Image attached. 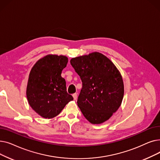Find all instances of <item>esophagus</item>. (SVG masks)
I'll return each instance as SVG.
<instances>
[{"instance_id":"34e87169","label":"esophagus","mask_w":160,"mask_h":160,"mask_svg":"<svg viewBox=\"0 0 160 160\" xmlns=\"http://www.w3.org/2000/svg\"><path fill=\"white\" fill-rule=\"evenodd\" d=\"M72 97H73L74 100H77V93H74L72 95Z\"/></svg>"}]
</instances>
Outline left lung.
<instances>
[{
  "label": "left lung",
  "mask_w": 160,
  "mask_h": 160,
  "mask_svg": "<svg viewBox=\"0 0 160 160\" xmlns=\"http://www.w3.org/2000/svg\"><path fill=\"white\" fill-rule=\"evenodd\" d=\"M70 62L82 82L77 104L83 116L92 124L108 120L123 98L119 71L106 56L97 52L72 58Z\"/></svg>",
  "instance_id": "1"
}]
</instances>
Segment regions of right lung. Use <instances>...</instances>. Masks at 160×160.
<instances>
[{
    "mask_svg": "<svg viewBox=\"0 0 160 160\" xmlns=\"http://www.w3.org/2000/svg\"><path fill=\"white\" fill-rule=\"evenodd\" d=\"M67 62L66 56L47 55L38 60L30 71L27 99L31 108L42 117L53 118L73 100L67 93L65 80L61 76Z\"/></svg>",
    "mask_w": 160,
    "mask_h": 160,
    "instance_id": "add662e5",
    "label": "right lung"
}]
</instances>
